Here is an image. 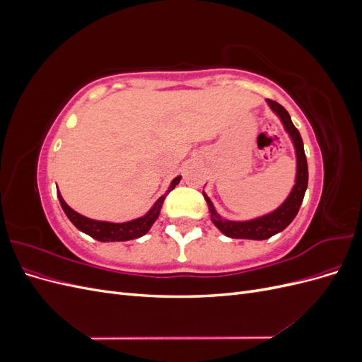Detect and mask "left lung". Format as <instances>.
<instances>
[{"label": "left lung", "instance_id": "left-lung-1", "mask_svg": "<svg viewBox=\"0 0 362 362\" xmlns=\"http://www.w3.org/2000/svg\"><path fill=\"white\" fill-rule=\"evenodd\" d=\"M266 101L272 108V112L279 117L284 129H286V133L288 134L291 144L294 146V154H296L294 185L286 198V201H284L278 208H275V210L267 214L250 218V221H229V218H223L216 211V208L211 199L206 196V193L202 192L208 205V210H210V214H211V222L216 225L218 231L231 238L266 240V238H270L272 235L284 231V229L293 222L296 214H298L303 201L306 187H308V164H306L300 133L298 131V128L293 125L291 117L286 108L275 101H270V100H266Z\"/></svg>", "mask_w": 362, "mask_h": 362}]
</instances>
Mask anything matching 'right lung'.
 <instances>
[{
    "instance_id": "add662e5",
    "label": "right lung",
    "mask_w": 362,
    "mask_h": 362,
    "mask_svg": "<svg viewBox=\"0 0 362 362\" xmlns=\"http://www.w3.org/2000/svg\"><path fill=\"white\" fill-rule=\"evenodd\" d=\"M181 177H175L169 185V189L166 190L163 196L156 201V204L151 206V210L141 217L133 218V221L128 222H122V223H113V222H105V221H95V218H89L80 213H76L75 210L64 202V199L62 198L60 192L57 190V196L60 205L63 208L64 214L68 216L69 221L74 223V226H76L80 229L81 233L90 235L95 240H100V242H128V240H134L139 238L141 235H145L151 226L154 225V222L158 218L160 211H161V205L166 199V196L169 194V192H172L175 189V185L180 184Z\"/></svg>"
}]
</instances>
